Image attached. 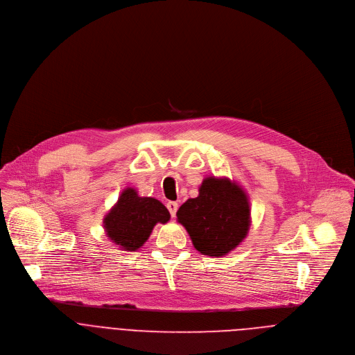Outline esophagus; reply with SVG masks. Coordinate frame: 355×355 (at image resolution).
<instances>
[{
  "label": "esophagus",
  "mask_w": 355,
  "mask_h": 355,
  "mask_svg": "<svg viewBox=\"0 0 355 355\" xmlns=\"http://www.w3.org/2000/svg\"><path fill=\"white\" fill-rule=\"evenodd\" d=\"M167 209H168L170 215L174 218L177 211H178V204H177V202H174V200H170V202H167Z\"/></svg>",
  "instance_id": "obj_1"
}]
</instances>
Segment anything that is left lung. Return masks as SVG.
Here are the masks:
<instances>
[{
	"instance_id": "left-lung-1",
	"label": "left lung",
	"mask_w": 355,
	"mask_h": 355,
	"mask_svg": "<svg viewBox=\"0 0 355 355\" xmlns=\"http://www.w3.org/2000/svg\"><path fill=\"white\" fill-rule=\"evenodd\" d=\"M193 247L209 257H223L234 250L250 229V202L240 185L229 178L208 177L199 195L177 212Z\"/></svg>"
}]
</instances>
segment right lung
<instances>
[{"label": "right lung", "mask_w": 355, "mask_h": 355, "mask_svg": "<svg viewBox=\"0 0 355 355\" xmlns=\"http://www.w3.org/2000/svg\"><path fill=\"white\" fill-rule=\"evenodd\" d=\"M170 212L160 200L139 196L135 188L122 191L114 208L104 218V229L112 243L125 251L139 250L157 223H167Z\"/></svg>", "instance_id": "1"}]
</instances>
